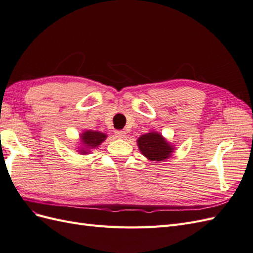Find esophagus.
<instances>
[{"label":"esophagus","instance_id":"34e87169","mask_svg":"<svg viewBox=\"0 0 253 253\" xmlns=\"http://www.w3.org/2000/svg\"><path fill=\"white\" fill-rule=\"evenodd\" d=\"M115 135H116L117 138L122 139V138H126V131H116V132H115Z\"/></svg>","mask_w":253,"mask_h":253}]
</instances>
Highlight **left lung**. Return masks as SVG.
I'll list each match as a JSON object with an SVG mask.
<instances>
[{"instance_id": "1", "label": "left lung", "mask_w": 253, "mask_h": 253, "mask_svg": "<svg viewBox=\"0 0 253 253\" xmlns=\"http://www.w3.org/2000/svg\"><path fill=\"white\" fill-rule=\"evenodd\" d=\"M137 145L141 154L153 163L165 162L169 159L176 149L174 144L156 131L141 135L137 139Z\"/></svg>"}]
</instances>
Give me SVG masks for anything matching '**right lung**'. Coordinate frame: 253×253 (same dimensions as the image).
Returning <instances> with one entry per match:
<instances>
[{
    "mask_svg": "<svg viewBox=\"0 0 253 253\" xmlns=\"http://www.w3.org/2000/svg\"><path fill=\"white\" fill-rule=\"evenodd\" d=\"M108 135L93 131V129H85L80 134V142L79 148H77V151L81 155H87L90 154V152L98 148L105 139Z\"/></svg>",
    "mask_w": 253,
    "mask_h": 253,
    "instance_id": "right-lung-1",
    "label": "right lung"
}]
</instances>
